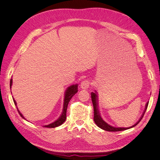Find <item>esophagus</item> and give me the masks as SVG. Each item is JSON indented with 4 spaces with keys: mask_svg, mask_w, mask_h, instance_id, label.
Returning <instances> with one entry per match:
<instances>
[{
    "mask_svg": "<svg viewBox=\"0 0 160 160\" xmlns=\"http://www.w3.org/2000/svg\"><path fill=\"white\" fill-rule=\"evenodd\" d=\"M89 86H90V82L88 80H85L83 81H82L81 83V88L85 90L88 89Z\"/></svg>",
    "mask_w": 160,
    "mask_h": 160,
    "instance_id": "esophagus-1",
    "label": "esophagus"
}]
</instances>
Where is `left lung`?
<instances>
[{
    "instance_id": "obj_1",
    "label": "left lung",
    "mask_w": 160,
    "mask_h": 160,
    "mask_svg": "<svg viewBox=\"0 0 160 160\" xmlns=\"http://www.w3.org/2000/svg\"><path fill=\"white\" fill-rule=\"evenodd\" d=\"M91 100H92V103H93V109H94V118H93L94 122L99 128H100L101 129H102L103 130L108 131V132H119V131L126 130V129H130V128L135 127V125H137L139 123L140 121L142 119L145 113H146V111L148 108V103H149V101H148V102H147V103L146 105V108H145V110H144L143 113L142 115V117L140 118V119H139L138 122L135 124H134L133 125H132V127H129V128H115V127L111 126V125H109L108 123H107L105 122H104L103 119L101 118L100 113H99V111L98 110V95H97V91H95V92H91Z\"/></svg>"
}]
</instances>
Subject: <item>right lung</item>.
I'll return each instance as SVG.
<instances>
[{
    "label": "right lung",
    "mask_w": 160,
    "mask_h": 160,
    "mask_svg": "<svg viewBox=\"0 0 160 160\" xmlns=\"http://www.w3.org/2000/svg\"><path fill=\"white\" fill-rule=\"evenodd\" d=\"M12 79H11L10 81V88L11 89V86H12ZM77 91H78V85L75 84V85H72L71 86H69L68 88L67 89L65 93V98H64V103H63V109H62V113L60 115V117L58 118L57 120H56L55 122H52L49 125H43V127L45 128H56L59 126V125H62L65 122V121L67 118V116H66V113H67V106H68L69 102L70 101V100L71 99L72 97L73 96L75 93H77ZM13 101L14 103V105L17 106V102L13 98ZM18 112L20 115L21 117L25 119V118L23 117V115L21 113L20 111L18 109Z\"/></svg>",
    "instance_id": "add662e5"
}]
</instances>
